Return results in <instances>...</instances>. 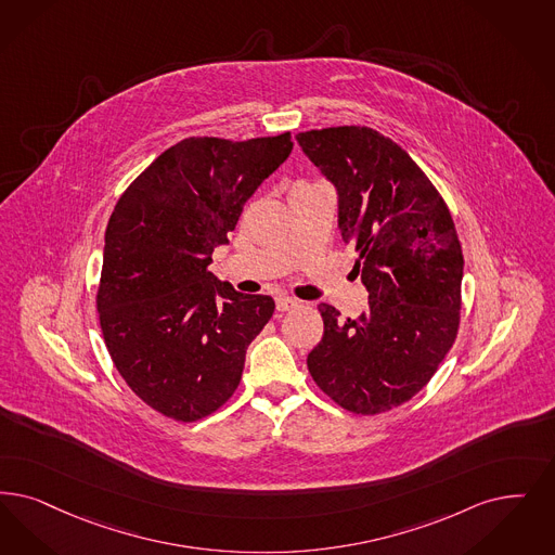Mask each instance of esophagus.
<instances>
[{
  "mask_svg": "<svg viewBox=\"0 0 555 555\" xmlns=\"http://www.w3.org/2000/svg\"><path fill=\"white\" fill-rule=\"evenodd\" d=\"M297 306H299V301L293 299V297H285V295L276 297V310L279 311L293 310V308H297Z\"/></svg>",
  "mask_w": 555,
  "mask_h": 555,
  "instance_id": "34e87169",
  "label": "esophagus"
}]
</instances>
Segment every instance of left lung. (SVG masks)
I'll return each instance as SVG.
<instances>
[{
  "label": "left lung",
  "instance_id": "1",
  "mask_svg": "<svg viewBox=\"0 0 555 555\" xmlns=\"http://www.w3.org/2000/svg\"><path fill=\"white\" fill-rule=\"evenodd\" d=\"M338 196V229L357 251L370 308L340 318L320 304L313 382L343 409L377 415L415 397L459 331L463 251L442 196L397 142L340 126L295 135Z\"/></svg>",
  "mask_w": 555,
  "mask_h": 555
}]
</instances>
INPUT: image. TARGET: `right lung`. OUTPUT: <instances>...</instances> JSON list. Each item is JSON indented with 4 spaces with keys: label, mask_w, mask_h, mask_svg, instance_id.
<instances>
[{
    "label": "right lung",
    "mask_w": 555,
    "mask_h": 555,
    "mask_svg": "<svg viewBox=\"0 0 555 555\" xmlns=\"http://www.w3.org/2000/svg\"><path fill=\"white\" fill-rule=\"evenodd\" d=\"M291 151L288 132L185 138L115 204L96 293L101 331L126 384L171 420L196 422L229 400L247 345L272 318V297L235 291L208 264Z\"/></svg>",
    "instance_id": "add662e5"
}]
</instances>
